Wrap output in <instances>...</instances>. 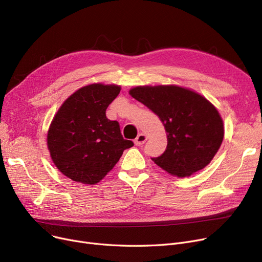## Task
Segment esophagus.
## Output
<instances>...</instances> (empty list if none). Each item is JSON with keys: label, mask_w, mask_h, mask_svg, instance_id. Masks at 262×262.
Returning a JSON list of instances; mask_svg holds the SVG:
<instances>
[{"label": "esophagus", "mask_w": 262, "mask_h": 262, "mask_svg": "<svg viewBox=\"0 0 262 262\" xmlns=\"http://www.w3.org/2000/svg\"><path fill=\"white\" fill-rule=\"evenodd\" d=\"M146 139H147V137H146L144 134H139L138 137H137L136 140H135V144H136L137 146H141V145L144 144V142L146 141Z\"/></svg>", "instance_id": "1"}]
</instances>
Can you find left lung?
Listing matches in <instances>:
<instances>
[{"mask_svg": "<svg viewBox=\"0 0 262 262\" xmlns=\"http://www.w3.org/2000/svg\"><path fill=\"white\" fill-rule=\"evenodd\" d=\"M129 94L159 117L168 134L166 150L152 158L158 167L186 177L212 160L223 141L224 126L208 100L174 85L140 86L130 89Z\"/></svg>", "mask_w": 262, "mask_h": 262, "instance_id": "8db88e82", "label": "left lung"}]
</instances>
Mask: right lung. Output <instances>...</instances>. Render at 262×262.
Segmentation results:
<instances>
[{"mask_svg":"<svg viewBox=\"0 0 262 262\" xmlns=\"http://www.w3.org/2000/svg\"><path fill=\"white\" fill-rule=\"evenodd\" d=\"M116 85L92 84L63 102L48 132V148L56 168L70 180L94 185L112 170L124 149L134 145L123 139L118 121L106 109L120 93Z\"/></svg>","mask_w":262,"mask_h":262,"instance_id":"obj_1","label":"right lung"}]
</instances>
